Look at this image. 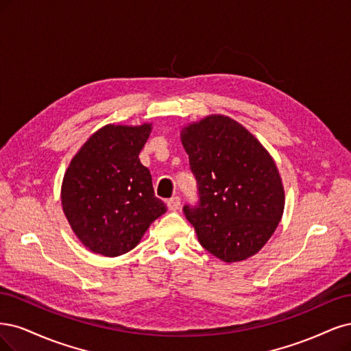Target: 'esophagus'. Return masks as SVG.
Masks as SVG:
<instances>
[{
  "instance_id": "obj_1",
  "label": "esophagus",
  "mask_w": 351,
  "mask_h": 351,
  "mask_svg": "<svg viewBox=\"0 0 351 351\" xmlns=\"http://www.w3.org/2000/svg\"><path fill=\"white\" fill-rule=\"evenodd\" d=\"M167 207L171 211H178L180 208V198L172 197L171 199H167Z\"/></svg>"
}]
</instances>
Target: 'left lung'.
Returning <instances> with one entry per match:
<instances>
[{"label":"left lung","instance_id":"left-lung-1","mask_svg":"<svg viewBox=\"0 0 351 351\" xmlns=\"http://www.w3.org/2000/svg\"><path fill=\"white\" fill-rule=\"evenodd\" d=\"M198 204L184 207L199 243L224 263L255 255L277 229L285 188L273 157L239 122L211 115L180 132Z\"/></svg>","mask_w":351,"mask_h":351}]
</instances>
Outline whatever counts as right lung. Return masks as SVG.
<instances>
[{"instance_id":"obj_1","label":"right lung","mask_w":351,"mask_h":351,"mask_svg":"<svg viewBox=\"0 0 351 351\" xmlns=\"http://www.w3.org/2000/svg\"><path fill=\"white\" fill-rule=\"evenodd\" d=\"M150 132L152 123H109L83 144L66 169L62 210L75 236L95 254L119 256L134 250L167 210L138 159Z\"/></svg>"}]
</instances>
